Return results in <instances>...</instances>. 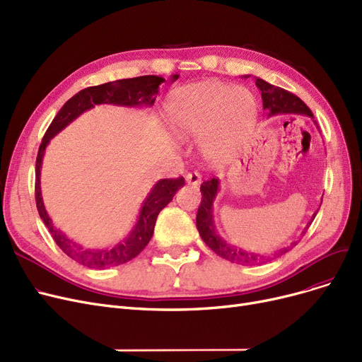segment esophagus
<instances>
[{"label":"esophagus","mask_w":362,"mask_h":362,"mask_svg":"<svg viewBox=\"0 0 362 362\" xmlns=\"http://www.w3.org/2000/svg\"><path fill=\"white\" fill-rule=\"evenodd\" d=\"M186 183L187 185H194V186H198L201 183V175L198 171H192V173H187L186 175Z\"/></svg>","instance_id":"1"}]
</instances>
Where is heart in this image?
<instances>
[{
	"label": "heart",
	"mask_w": 362,
	"mask_h": 362,
	"mask_svg": "<svg viewBox=\"0 0 362 362\" xmlns=\"http://www.w3.org/2000/svg\"><path fill=\"white\" fill-rule=\"evenodd\" d=\"M170 129L180 137L199 136V152L222 164L248 136L257 114L250 90L222 81H201L173 90L164 102Z\"/></svg>",
	"instance_id": "heart-1"
}]
</instances>
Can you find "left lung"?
<instances>
[{
	"label": "left lung",
	"mask_w": 362,
	"mask_h": 362,
	"mask_svg": "<svg viewBox=\"0 0 362 362\" xmlns=\"http://www.w3.org/2000/svg\"><path fill=\"white\" fill-rule=\"evenodd\" d=\"M256 86L262 91L263 109L268 111V117L279 115V114H298V115H306L313 119V114L310 112V109L290 91L275 87L269 83H266L264 80H260V78H256ZM218 185H220V182L217 177H213L207 182H202V185H201L202 198H201V204H199L198 213H197V228H198V232L201 235L202 241L206 243L216 255H218L220 257H223L232 263H238L243 266H253V264L268 262L271 257H264L262 255L251 253V251L228 244L217 233L214 218H213V202L218 192ZM315 216H317V213H313L310 222L306 225L302 235H305V232L310 226L312 220L315 218ZM288 250H290V247L281 248L278 251V255H275V256L284 255Z\"/></svg>",
	"instance_id": "obj_1"
}]
</instances>
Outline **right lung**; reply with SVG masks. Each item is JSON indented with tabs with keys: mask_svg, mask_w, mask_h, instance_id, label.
Wrapping results in <instances>:
<instances>
[{
	"mask_svg": "<svg viewBox=\"0 0 362 362\" xmlns=\"http://www.w3.org/2000/svg\"><path fill=\"white\" fill-rule=\"evenodd\" d=\"M177 78V74L171 75V83H175ZM164 81L165 80L163 76L145 75L106 83L102 86L87 87L81 91H78L74 98H71L64 106H62V109L57 112V115L50 124V127L47 129L42 137L35 163V202L40 217L42 218L44 225L49 229L54 243L62 248V251L72 260L87 266L90 269H106L111 268V266H118L134 259L151 241L156 217H158L160 211L185 185V179H161L156 182L142 204V209H140L134 228L121 243L109 248H86L81 244H78L69 237H66V233L57 229L44 207L40 177L45 148L57 133H60L74 119H76L81 114H84L96 105L107 103L129 107L152 106L156 98L155 94H158L160 84Z\"/></svg>",
	"mask_w": 362,
	"mask_h": 362,
	"instance_id": "obj_1",
	"label": "right lung"
}]
</instances>
